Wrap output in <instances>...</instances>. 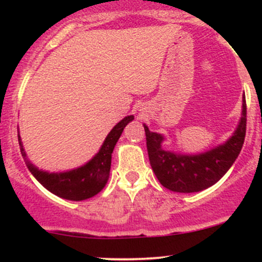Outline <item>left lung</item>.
Segmentation results:
<instances>
[{
  "mask_svg": "<svg viewBox=\"0 0 262 262\" xmlns=\"http://www.w3.org/2000/svg\"><path fill=\"white\" fill-rule=\"evenodd\" d=\"M150 165L164 187L175 192H200L218 182L236 160L246 133V101L235 133L223 145L200 155H177L161 148L164 137L144 125Z\"/></svg>",
  "mask_w": 262,
  "mask_h": 262,
  "instance_id": "1",
  "label": "left lung"
}]
</instances>
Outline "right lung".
<instances>
[{
    "label": "right lung",
    "mask_w": 262,
    "mask_h": 262,
    "mask_svg": "<svg viewBox=\"0 0 262 262\" xmlns=\"http://www.w3.org/2000/svg\"><path fill=\"white\" fill-rule=\"evenodd\" d=\"M133 119V116H128L122 119L118 124L114 125V128L107 135L97 155L79 169L68 171V172L49 173L38 170L37 167L29 164L28 160H27V166L33 173V176L45 188L49 189L56 196L70 201H82L93 197L106 186L108 176H110L111 160H112L114 146L121 137L123 129ZM18 141H19L22 156L27 159L19 134H18Z\"/></svg>",
    "instance_id": "1"
}]
</instances>
